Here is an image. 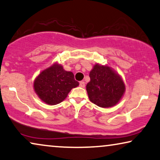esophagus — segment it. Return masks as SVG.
I'll use <instances>...</instances> for the list:
<instances>
[{"label": "esophagus", "instance_id": "34e87169", "mask_svg": "<svg viewBox=\"0 0 160 160\" xmlns=\"http://www.w3.org/2000/svg\"><path fill=\"white\" fill-rule=\"evenodd\" d=\"M79 86L81 87L82 88H84L85 87V82H83V81H82V82H79Z\"/></svg>", "mask_w": 160, "mask_h": 160}]
</instances>
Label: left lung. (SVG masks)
<instances>
[{"instance_id":"left-lung-1","label":"left lung","mask_w":160,"mask_h":160,"mask_svg":"<svg viewBox=\"0 0 160 160\" xmlns=\"http://www.w3.org/2000/svg\"><path fill=\"white\" fill-rule=\"evenodd\" d=\"M87 84L89 100L101 108L113 107L120 101L126 91L125 83L118 73L108 65L96 63L89 73Z\"/></svg>"}]
</instances>
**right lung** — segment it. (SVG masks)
<instances>
[{
    "instance_id": "obj_1",
    "label": "right lung",
    "mask_w": 160,
    "mask_h": 160,
    "mask_svg": "<svg viewBox=\"0 0 160 160\" xmlns=\"http://www.w3.org/2000/svg\"><path fill=\"white\" fill-rule=\"evenodd\" d=\"M79 85L71 71L58 63L41 71L34 81V89L42 101L50 105L63 102L71 89Z\"/></svg>"
}]
</instances>
